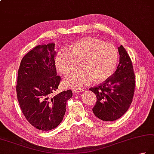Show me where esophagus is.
<instances>
[{
    "mask_svg": "<svg viewBox=\"0 0 154 154\" xmlns=\"http://www.w3.org/2000/svg\"><path fill=\"white\" fill-rule=\"evenodd\" d=\"M73 91H74L75 93H78L82 92V91H83V89L82 88H80V87H78V88H75V89H73Z\"/></svg>",
    "mask_w": 154,
    "mask_h": 154,
    "instance_id": "34e87169",
    "label": "esophagus"
}]
</instances>
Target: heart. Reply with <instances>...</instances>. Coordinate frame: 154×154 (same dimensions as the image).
Instances as JSON below:
<instances>
[{
    "mask_svg": "<svg viewBox=\"0 0 154 154\" xmlns=\"http://www.w3.org/2000/svg\"><path fill=\"white\" fill-rule=\"evenodd\" d=\"M55 61L57 70L64 76L73 74L79 63L81 70L64 81L66 87H79L93 80L101 82L111 77L117 67L118 52L112 44L86 37L74 42L69 51H61Z\"/></svg>",
    "mask_w": 154,
    "mask_h": 154,
    "instance_id": "b5f03b06",
    "label": "heart"
}]
</instances>
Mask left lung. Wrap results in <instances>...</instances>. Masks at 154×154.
<instances>
[{
    "label": "left lung",
    "instance_id": "8db88e82",
    "mask_svg": "<svg viewBox=\"0 0 154 154\" xmlns=\"http://www.w3.org/2000/svg\"><path fill=\"white\" fill-rule=\"evenodd\" d=\"M118 51L119 63L115 73L99 86L89 89L97 97L93 112L105 122L120 118L128 110L134 98L135 77L131 60L122 45Z\"/></svg>",
    "mask_w": 154,
    "mask_h": 154
}]
</instances>
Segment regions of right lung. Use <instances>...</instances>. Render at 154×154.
Wrapping results in <instances>:
<instances>
[{"label": "right lung", "instance_id": "1", "mask_svg": "<svg viewBox=\"0 0 154 154\" xmlns=\"http://www.w3.org/2000/svg\"><path fill=\"white\" fill-rule=\"evenodd\" d=\"M56 55L54 43L38 45L23 57L18 71L16 90L20 109L30 124L42 131L60 124L73 95L69 89L52 96L61 81L57 75Z\"/></svg>", "mask_w": 154, "mask_h": 154}]
</instances>
